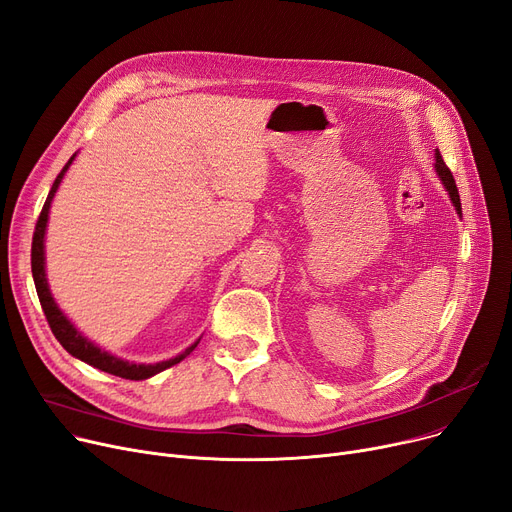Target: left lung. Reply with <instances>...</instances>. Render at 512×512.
Instances as JSON below:
<instances>
[{
    "mask_svg": "<svg viewBox=\"0 0 512 512\" xmlns=\"http://www.w3.org/2000/svg\"><path fill=\"white\" fill-rule=\"evenodd\" d=\"M434 165H436V173L440 175L444 188L448 190L450 200H453V204H455V208H457V213L461 215V198H459V190H457V184H455V177H453V173H450V169L446 167V163H444V159H442V155H440V150H436V163H434Z\"/></svg>",
    "mask_w": 512,
    "mask_h": 512,
    "instance_id": "left-lung-1",
    "label": "left lung"
}]
</instances>
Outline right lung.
I'll list each match as a JSON object with an SVG mask.
<instances>
[{"mask_svg":"<svg viewBox=\"0 0 512 512\" xmlns=\"http://www.w3.org/2000/svg\"><path fill=\"white\" fill-rule=\"evenodd\" d=\"M74 159V157H72ZM72 159L66 163V167L59 171V175L55 177V182L51 186V192L43 204V210L39 215V221L35 225V233H33V250H30V266H33V279H35V287H37V295H39V302H41V308L45 312V318L49 322V328L51 333L55 335V339L59 341V345H62L68 353H72L74 357L82 359V362H86L88 366L93 368H99L107 374H113V376H119V378H126V380H146L150 376H155L175 364L182 362L184 357H188L198 341L188 347L184 353H179L177 357L173 359H167V362H159V364H130V362H124V359L119 357H113L111 353L107 351H101L95 343H90L86 337H82L78 330L74 328V324L59 312L57 304L53 302V297L49 293V287H47V279H45V252H43V242H45V227H47V217H49V206H51V200L55 196V190L59 188V182H62V177L66 173V169L70 167Z\"/></svg>","mask_w":512,"mask_h":512,"instance_id":"obj_1","label":"right lung"}]
</instances>
